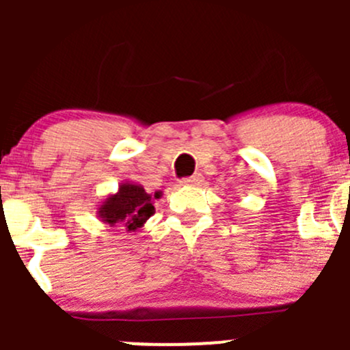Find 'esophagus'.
<instances>
[{
	"mask_svg": "<svg viewBox=\"0 0 350 350\" xmlns=\"http://www.w3.org/2000/svg\"><path fill=\"white\" fill-rule=\"evenodd\" d=\"M201 181H203V176L195 174V176H191V178L181 179V185L183 186H196V185H200Z\"/></svg>",
	"mask_w": 350,
	"mask_h": 350,
	"instance_id": "34e87169",
	"label": "esophagus"
}]
</instances>
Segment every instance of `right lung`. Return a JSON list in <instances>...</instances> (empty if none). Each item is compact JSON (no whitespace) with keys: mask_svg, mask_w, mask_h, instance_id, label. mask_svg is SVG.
Instances as JSON below:
<instances>
[{"mask_svg":"<svg viewBox=\"0 0 350 350\" xmlns=\"http://www.w3.org/2000/svg\"><path fill=\"white\" fill-rule=\"evenodd\" d=\"M162 193H147L142 185L133 181L120 183L116 193H111L100 201L96 215L105 225H122L129 234L137 232L155 213L154 201Z\"/></svg>","mask_w":350,"mask_h":350,"instance_id":"obj_1","label":"right lung"}]
</instances>
